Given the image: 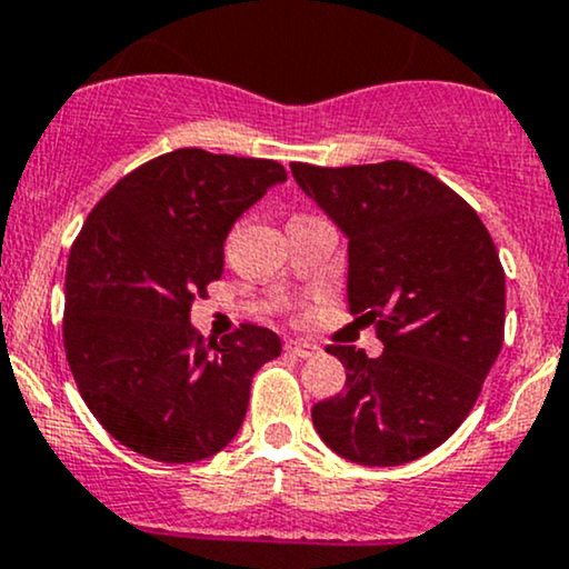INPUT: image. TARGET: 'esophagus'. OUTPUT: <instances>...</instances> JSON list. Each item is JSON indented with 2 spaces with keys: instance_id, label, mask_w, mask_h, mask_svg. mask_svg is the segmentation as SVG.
Segmentation results:
<instances>
[{
  "instance_id": "34e87169",
  "label": "esophagus",
  "mask_w": 569,
  "mask_h": 569,
  "mask_svg": "<svg viewBox=\"0 0 569 569\" xmlns=\"http://www.w3.org/2000/svg\"><path fill=\"white\" fill-rule=\"evenodd\" d=\"M286 352L297 355V358H315L320 352L318 345H310V341H286Z\"/></svg>"
}]
</instances>
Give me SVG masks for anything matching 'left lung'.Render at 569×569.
<instances>
[{
    "label": "left lung",
    "instance_id": "obj_1",
    "mask_svg": "<svg viewBox=\"0 0 569 569\" xmlns=\"http://www.w3.org/2000/svg\"><path fill=\"white\" fill-rule=\"evenodd\" d=\"M299 188L345 230L350 312L373 323L385 352L328 345L345 392L312 406L333 453L400 467L461 427L503 347L506 276L480 214L408 161L315 167Z\"/></svg>",
    "mask_w": 569,
    "mask_h": 569
}]
</instances>
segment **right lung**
<instances>
[{
  "label": "right lung",
  "mask_w": 569,
  "mask_h": 569,
  "mask_svg": "<svg viewBox=\"0 0 569 569\" xmlns=\"http://www.w3.org/2000/svg\"><path fill=\"white\" fill-rule=\"evenodd\" d=\"M286 180L270 159L180 148L121 177L81 224L66 270L63 345L108 435L161 463L219 453L251 379L280 355L270 328L207 341L190 307L222 276L236 219Z\"/></svg>",
  "instance_id": "right-lung-1"
}]
</instances>
